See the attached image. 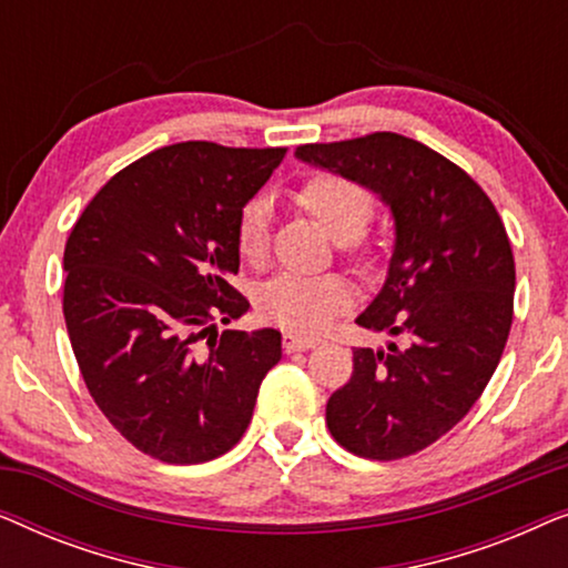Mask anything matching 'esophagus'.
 Listing matches in <instances>:
<instances>
[{
    "instance_id": "esophagus-1",
    "label": "esophagus",
    "mask_w": 568,
    "mask_h": 568,
    "mask_svg": "<svg viewBox=\"0 0 568 568\" xmlns=\"http://www.w3.org/2000/svg\"><path fill=\"white\" fill-rule=\"evenodd\" d=\"M317 344H321V338L317 336H302V333H294V331L284 333V352L286 354L307 352V348H315Z\"/></svg>"
}]
</instances>
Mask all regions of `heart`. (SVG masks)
I'll list each match as a JSON object with an SVG mask.
<instances>
[{
    "mask_svg": "<svg viewBox=\"0 0 568 568\" xmlns=\"http://www.w3.org/2000/svg\"><path fill=\"white\" fill-rule=\"evenodd\" d=\"M297 204L336 240L348 243L356 240L375 214L372 193L352 178L336 173H317L307 178L294 193ZM235 243L240 258L258 263L268 253V204L253 199L237 216ZM354 302V290L338 274H278L261 284L255 305L266 321L290 328L294 333L323 331L333 317L346 313Z\"/></svg>",
    "mask_w": 568,
    "mask_h": 568,
    "instance_id": "obj_1",
    "label": "heart"
}]
</instances>
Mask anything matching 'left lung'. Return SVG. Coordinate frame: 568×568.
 <instances>
[{
    "label": "left lung",
    "instance_id": "left-lung-1",
    "mask_svg": "<svg viewBox=\"0 0 568 568\" xmlns=\"http://www.w3.org/2000/svg\"><path fill=\"white\" fill-rule=\"evenodd\" d=\"M294 154L375 191L395 222L387 278L356 323L408 344L354 348L325 424L369 460L422 453L480 398L509 338L515 255L501 216L463 168L393 131Z\"/></svg>",
    "mask_w": 568,
    "mask_h": 568
}]
</instances>
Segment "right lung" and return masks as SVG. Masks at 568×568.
Segmentation results:
<instances>
[{
	"label": "right lung",
	"mask_w": 568,
	"mask_h": 568,
	"mask_svg": "<svg viewBox=\"0 0 568 568\" xmlns=\"http://www.w3.org/2000/svg\"><path fill=\"white\" fill-rule=\"evenodd\" d=\"M286 146H162L115 173L64 247V321L92 400L136 449L214 460L253 418L282 333L216 331L247 313L237 216ZM207 338L210 352L200 344Z\"/></svg>",
	"instance_id": "obj_1"
}]
</instances>
